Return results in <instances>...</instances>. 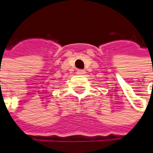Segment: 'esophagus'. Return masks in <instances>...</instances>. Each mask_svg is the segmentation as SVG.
Returning a JSON list of instances; mask_svg holds the SVG:
<instances>
[{
	"label": "esophagus",
	"instance_id": "34e87169",
	"mask_svg": "<svg viewBox=\"0 0 153 153\" xmlns=\"http://www.w3.org/2000/svg\"><path fill=\"white\" fill-rule=\"evenodd\" d=\"M84 73H85V71H83V70H78L77 71V74H79V75H82Z\"/></svg>",
	"mask_w": 153,
	"mask_h": 153
}]
</instances>
